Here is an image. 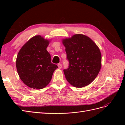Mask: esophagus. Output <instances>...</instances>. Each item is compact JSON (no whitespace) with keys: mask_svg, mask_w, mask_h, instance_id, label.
<instances>
[{"mask_svg":"<svg viewBox=\"0 0 125 125\" xmlns=\"http://www.w3.org/2000/svg\"><path fill=\"white\" fill-rule=\"evenodd\" d=\"M57 65H58V68L61 69V68H62V64H61V63H58Z\"/></svg>","mask_w":125,"mask_h":125,"instance_id":"34e87169","label":"esophagus"}]
</instances>
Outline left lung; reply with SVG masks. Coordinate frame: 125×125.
I'll list each match as a JSON object with an SVG mask.
<instances>
[{
    "instance_id": "1",
    "label": "left lung",
    "mask_w": 125,
    "mask_h": 125,
    "mask_svg": "<svg viewBox=\"0 0 125 125\" xmlns=\"http://www.w3.org/2000/svg\"><path fill=\"white\" fill-rule=\"evenodd\" d=\"M68 69L63 70L69 83L76 87H83L94 80L102 66V55L99 48L89 37L75 34L63 39Z\"/></svg>"
}]
</instances>
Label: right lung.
Returning a JSON list of instances; mask_svg holds the SVG:
<instances>
[{"instance_id": "add662e5", "label": "right lung", "mask_w": 125, "mask_h": 125, "mask_svg": "<svg viewBox=\"0 0 125 125\" xmlns=\"http://www.w3.org/2000/svg\"><path fill=\"white\" fill-rule=\"evenodd\" d=\"M49 41L40 35L31 38L19 52L16 67L23 83L30 87L41 89L49 83L58 68L51 62L47 48Z\"/></svg>"}]
</instances>
